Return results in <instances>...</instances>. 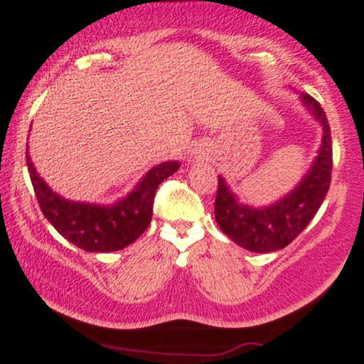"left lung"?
<instances>
[{
	"mask_svg": "<svg viewBox=\"0 0 364 364\" xmlns=\"http://www.w3.org/2000/svg\"><path fill=\"white\" fill-rule=\"evenodd\" d=\"M304 106L320 121L323 139L315 162L298 186L269 207L253 208L237 202L225 179L219 176L215 196V220L220 231L250 252L270 253L291 243L315 217L332 179V136L320 102L301 94Z\"/></svg>",
	"mask_w": 364,
	"mask_h": 364,
	"instance_id": "obj_1",
	"label": "left lung"
}]
</instances>
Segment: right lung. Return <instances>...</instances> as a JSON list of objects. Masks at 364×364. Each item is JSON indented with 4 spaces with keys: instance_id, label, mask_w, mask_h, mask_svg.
Returning <instances> with one entry per match:
<instances>
[{
    "instance_id": "obj_1",
    "label": "right lung",
    "mask_w": 364,
    "mask_h": 364,
    "mask_svg": "<svg viewBox=\"0 0 364 364\" xmlns=\"http://www.w3.org/2000/svg\"><path fill=\"white\" fill-rule=\"evenodd\" d=\"M27 168L37 202L46 219L60 235L85 252H118L144 235L152 220L154 196L159 185L179 169V162H162L150 169L132 193L109 207L70 202L44 183L32 164L27 149Z\"/></svg>"
}]
</instances>
